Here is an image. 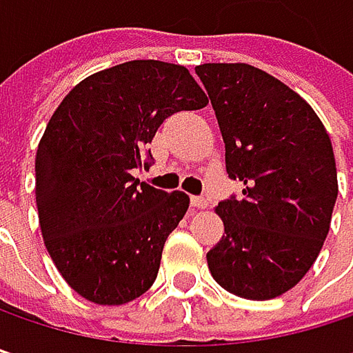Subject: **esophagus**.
Masks as SVG:
<instances>
[{
  "mask_svg": "<svg viewBox=\"0 0 353 353\" xmlns=\"http://www.w3.org/2000/svg\"><path fill=\"white\" fill-rule=\"evenodd\" d=\"M190 202H192L194 208H206V206H208V200H206L204 196H192Z\"/></svg>",
  "mask_w": 353,
  "mask_h": 353,
  "instance_id": "esophagus-1",
  "label": "esophagus"
}]
</instances>
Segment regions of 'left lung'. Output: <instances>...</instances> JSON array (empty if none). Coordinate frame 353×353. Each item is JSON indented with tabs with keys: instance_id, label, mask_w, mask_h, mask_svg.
Returning <instances> with one entry per match:
<instances>
[{
	"instance_id": "1",
	"label": "left lung",
	"mask_w": 353,
	"mask_h": 353,
	"mask_svg": "<svg viewBox=\"0 0 353 353\" xmlns=\"http://www.w3.org/2000/svg\"><path fill=\"white\" fill-rule=\"evenodd\" d=\"M208 92L239 198L219 202L225 235L206 253L231 294L270 301L315 263L337 200L331 139L315 110L280 79L245 63H206Z\"/></svg>"
}]
</instances>
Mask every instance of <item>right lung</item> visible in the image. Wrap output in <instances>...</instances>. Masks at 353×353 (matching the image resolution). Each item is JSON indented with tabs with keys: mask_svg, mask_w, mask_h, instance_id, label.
Listing matches in <instances>:
<instances>
[{
	"mask_svg": "<svg viewBox=\"0 0 353 353\" xmlns=\"http://www.w3.org/2000/svg\"><path fill=\"white\" fill-rule=\"evenodd\" d=\"M206 104L185 67L128 61L85 77L50 116L36 151L38 221L57 270L83 299L124 305L153 286L190 198L130 172L168 116Z\"/></svg>",
	"mask_w": 353,
	"mask_h": 353,
	"instance_id": "add662e5",
	"label": "right lung"
}]
</instances>
